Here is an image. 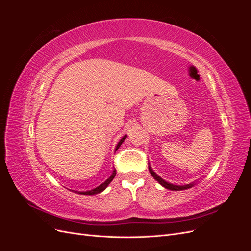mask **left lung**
Wrapping results in <instances>:
<instances>
[{"mask_svg":"<svg viewBox=\"0 0 251 251\" xmlns=\"http://www.w3.org/2000/svg\"><path fill=\"white\" fill-rule=\"evenodd\" d=\"M149 171H150L151 176L154 177V179L159 182V184H161V185H162L163 187H165V188L171 189V191H183V189H187V188H191L192 186H194V183L186 184V185H174V184H172V183H169V182L164 181L161 177H159L158 175H157L153 170H151L150 164H149Z\"/></svg>","mask_w":251,"mask_h":251,"instance_id":"8db88e82","label":"left lung"}]
</instances>
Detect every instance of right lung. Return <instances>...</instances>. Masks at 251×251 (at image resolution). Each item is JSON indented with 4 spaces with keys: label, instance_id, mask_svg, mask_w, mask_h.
I'll return each instance as SVG.
<instances>
[{
    "label": "right lung",
    "instance_id": "right-lung-1",
    "mask_svg": "<svg viewBox=\"0 0 251 251\" xmlns=\"http://www.w3.org/2000/svg\"><path fill=\"white\" fill-rule=\"evenodd\" d=\"M126 138V135H125L123 138H121L120 140H119V142L117 143V146H116V149H115V151L119 149V147L121 146V143H123L124 141H125V139ZM116 176V170H113V173H112V175L111 176L105 180L103 183H101L100 185H98L97 187H95V188H93V189H91V191H87V192H77V191H75L74 193H77V194H80V195H96V194H100V193H101L102 191H104L105 188L108 187V185L111 183L112 182V180L114 179V177ZM73 192V191H72Z\"/></svg>",
    "mask_w": 251,
    "mask_h": 251
}]
</instances>
